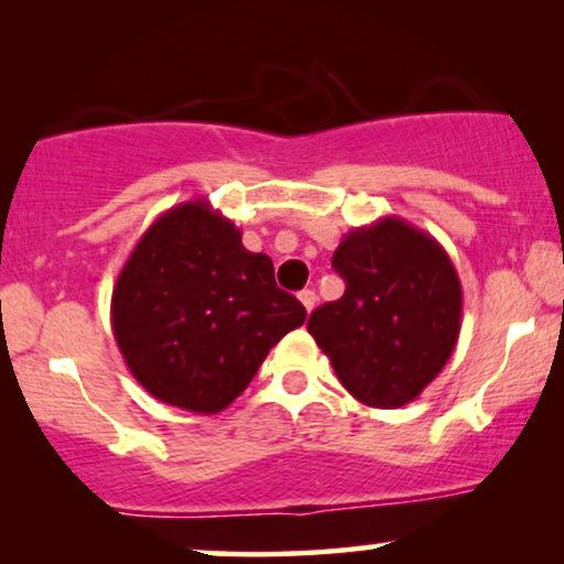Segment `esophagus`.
<instances>
[{"instance_id":"34e87169","label":"esophagus","mask_w":564,"mask_h":564,"mask_svg":"<svg viewBox=\"0 0 564 564\" xmlns=\"http://www.w3.org/2000/svg\"><path fill=\"white\" fill-rule=\"evenodd\" d=\"M300 302L304 304V310H307V313H313V307L318 304V294H315L313 289H304V291H300Z\"/></svg>"}]
</instances>
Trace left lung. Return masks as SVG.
I'll use <instances>...</instances> for the list:
<instances>
[{
    "instance_id": "left-lung-1",
    "label": "left lung",
    "mask_w": 564,
    "mask_h": 564,
    "mask_svg": "<svg viewBox=\"0 0 564 564\" xmlns=\"http://www.w3.org/2000/svg\"><path fill=\"white\" fill-rule=\"evenodd\" d=\"M345 294L310 315L307 332L341 387L371 408L416 400L462 332V281L448 251L400 217L352 228L334 251Z\"/></svg>"
}]
</instances>
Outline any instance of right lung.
Instances as JSON below:
<instances>
[{
  "instance_id": "right-lung-1",
  "label": "right lung",
  "mask_w": 564,
  "mask_h": 564,
  "mask_svg": "<svg viewBox=\"0 0 564 564\" xmlns=\"http://www.w3.org/2000/svg\"><path fill=\"white\" fill-rule=\"evenodd\" d=\"M307 310L275 286L273 260L206 198L172 206L116 278L111 326L132 377L161 403L225 411Z\"/></svg>"
}]
</instances>
